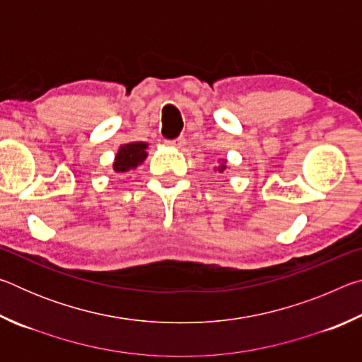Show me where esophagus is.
<instances>
[{
	"mask_svg": "<svg viewBox=\"0 0 362 362\" xmlns=\"http://www.w3.org/2000/svg\"><path fill=\"white\" fill-rule=\"evenodd\" d=\"M166 145L168 146H173V148H182L183 145H185V137H177L174 140H166Z\"/></svg>",
	"mask_w": 362,
	"mask_h": 362,
	"instance_id": "34e87169",
	"label": "esophagus"
}]
</instances>
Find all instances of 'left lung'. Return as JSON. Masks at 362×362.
Wrapping results in <instances>:
<instances>
[{
    "instance_id": "1",
    "label": "left lung",
    "mask_w": 362,
    "mask_h": 362,
    "mask_svg": "<svg viewBox=\"0 0 362 362\" xmlns=\"http://www.w3.org/2000/svg\"><path fill=\"white\" fill-rule=\"evenodd\" d=\"M226 169V166H225V164H220V166L217 168V170H218V173H223V170Z\"/></svg>"
}]
</instances>
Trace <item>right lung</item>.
<instances>
[{
    "label": "right lung",
    "instance_id": "1",
    "mask_svg": "<svg viewBox=\"0 0 362 362\" xmlns=\"http://www.w3.org/2000/svg\"><path fill=\"white\" fill-rule=\"evenodd\" d=\"M146 148H148V144L145 142H131L126 145H121L118 153L115 156V163H113V170L118 174H124L129 173V170L136 169L139 164H142L145 161V158L148 153H146Z\"/></svg>",
    "mask_w": 362,
    "mask_h": 362
}]
</instances>
